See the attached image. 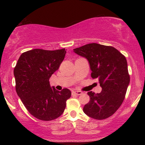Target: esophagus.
I'll return each instance as SVG.
<instances>
[{
  "instance_id": "esophagus-1",
  "label": "esophagus",
  "mask_w": 145,
  "mask_h": 145,
  "mask_svg": "<svg viewBox=\"0 0 145 145\" xmlns=\"http://www.w3.org/2000/svg\"><path fill=\"white\" fill-rule=\"evenodd\" d=\"M72 93L74 95H82V93L81 92V91H73Z\"/></svg>"
}]
</instances>
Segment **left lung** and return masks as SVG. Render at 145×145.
<instances>
[{"label": "left lung", "mask_w": 145, "mask_h": 145, "mask_svg": "<svg viewBox=\"0 0 145 145\" xmlns=\"http://www.w3.org/2000/svg\"><path fill=\"white\" fill-rule=\"evenodd\" d=\"M74 52L88 60L91 77L97 78L102 89L99 93H87L90 101L83 111L97 120L107 119L119 109L125 99L130 80L127 60L114 47L96 43L77 48Z\"/></svg>", "instance_id": "1"}]
</instances>
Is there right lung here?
<instances>
[{"label":"right lung","mask_w":145,"mask_h":145,"mask_svg":"<svg viewBox=\"0 0 145 145\" xmlns=\"http://www.w3.org/2000/svg\"><path fill=\"white\" fill-rule=\"evenodd\" d=\"M66 50L34 49L22 53L14 68L16 90L23 104L33 116L52 121L64 112L70 90L57 91L49 79L59 68Z\"/></svg>","instance_id":"1"}]
</instances>
